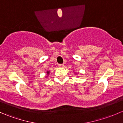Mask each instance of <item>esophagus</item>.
Returning <instances> with one entry per match:
<instances>
[{
  "instance_id": "esophagus-1",
  "label": "esophagus",
  "mask_w": 123,
  "mask_h": 123,
  "mask_svg": "<svg viewBox=\"0 0 123 123\" xmlns=\"http://www.w3.org/2000/svg\"><path fill=\"white\" fill-rule=\"evenodd\" d=\"M58 66H59V67H64V64H59Z\"/></svg>"
}]
</instances>
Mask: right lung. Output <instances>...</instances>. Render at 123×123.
Instances as JSON below:
<instances>
[{
	"mask_svg": "<svg viewBox=\"0 0 123 123\" xmlns=\"http://www.w3.org/2000/svg\"><path fill=\"white\" fill-rule=\"evenodd\" d=\"M49 71H48V72H47V74H49Z\"/></svg>",
	"mask_w": 123,
	"mask_h": 123,
	"instance_id": "obj_1",
	"label": "right lung"
}]
</instances>
